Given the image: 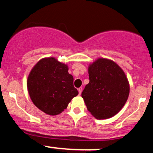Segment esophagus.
<instances>
[{
	"label": "esophagus",
	"instance_id": "1",
	"mask_svg": "<svg viewBox=\"0 0 153 153\" xmlns=\"http://www.w3.org/2000/svg\"><path fill=\"white\" fill-rule=\"evenodd\" d=\"M78 90L79 95H80V94H81V93H82V88H79L78 89Z\"/></svg>",
	"mask_w": 153,
	"mask_h": 153
}]
</instances>
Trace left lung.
I'll return each mask as SVG.
<instances>
[{
	"label": "left lung",
	"mask_w": 153,
	"mask_h": 153,
	"mask_svg": "<svg viewBox=\"0 0 153 153\" xmlns=\"http://www.w3.org/2000/svg\"><path fill=\"white\" fill-rule=\"evenodd\" d=\"M89 82L82 92L88 110L96 119L117 114L127 102L129 85L125 73L117 63L99 58L88 68Z\"/></svg>",
	"instance_id": "1"
}]
</instances>
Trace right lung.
Returning <instances> with one entry per match:
<instances>
[{
  "instance_id": "obj_1",
  "label": "right lung",
  "mask_w": 153,
  "mask_h": 153,
  "mask_svg": "<svg viewBox=\"0 0 153 153\" xmlns=\"http://www.w3.org/2000/svg\"><path fill=\"white\" fill-rule=\"evenodd\" d=\"M27 88L34 104L49 115H57L78 94L68 65L54 57L42 59L27 79Z\"/></svg>"
}]
</instances>
